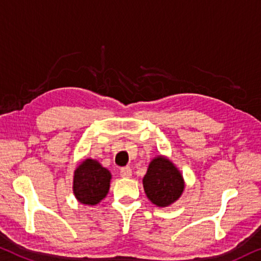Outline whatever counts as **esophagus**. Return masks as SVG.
Returning <instances> with one entry per match:
<instances>
[{"label":"esophagus","mask_w":261,"mask_h":261,"mask_svg":"<svg viewBox=\"0 0 261 261\" xmlns=\"http://www.w3.org/2000/svg\"><path fill=\"white\" fill-rule=\"evenodd\" d=\"M131 175H132V171H131V168H130L129 166L121 168V176H122V177H125V179H129V177H131Z\"/></svg>","instance_id":"obj_1"}]
</instances>
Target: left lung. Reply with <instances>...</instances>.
<instances>
[{
	"mask_svg": "<svg viewBox=\"0 0 261 261\" xmlns=\"http://www.w3.org/2000/svg\"><path fill=\"white\" fill-rule=\"evenodd\" d=\"M143 187L148 200L166 208L179 200L185 190L182 173L165 155H156L148 164L143 177Z\"/></svg>",
	"mask_w": 261,
	"mask_h": 261,
	"instance_id": "obj_1",
	"label": "left lung"
}]
</instances>
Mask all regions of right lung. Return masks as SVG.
I'll use <instances>...</instances> for the list:
<instances>
[{"label": "right lung", "mask_w": 261, "mask_h": 261, "mask_svg": "<svg viewBox=\"0 0 261 261\" xmlns=\"http://www.w3.org/2000/svg\"><path fill=\"white\" fill-rule=\"evenodd\" d=\"M111 173L95 159L82 160L74 171L73 194L86 205H96L107 196Z\"/></svg>", "instance_id": "add662e5"}]
</instances>
